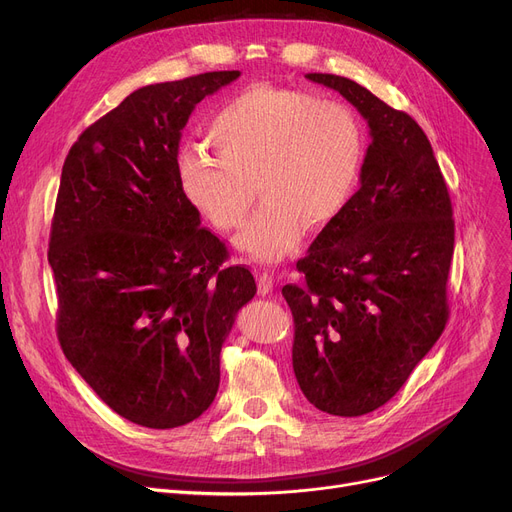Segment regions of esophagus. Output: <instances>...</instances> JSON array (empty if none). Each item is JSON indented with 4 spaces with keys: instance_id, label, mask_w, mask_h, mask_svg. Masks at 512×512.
Here are the masks:
<instances>
[{
    "instance_id": "1",
    "label": "esophagus",
    "mask_w": 512,
    "mask_h": 512,
    "mask_svg": "<svg viewBox=\"0 0 512 512\" xmlns=\"http://www.w3.org/2000/svg\"><path fill=\"white\" fill-rule=\"evenodd\" d=\"M256 281H258V291H260L262 296H269L271 291H273V287H275V279H273V275L269 271L258 273Z\"/></svg>"
}]
</instances>
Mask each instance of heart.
Here are the masks:
<instances>
[{
	"mask_svg": "<svg viewBox=\"0 0 512 512\" xmlns=\"http://www.w3.org/2000/svg\"><path fill=\"white\" fill-rule=\"evenodd\" d=\"M208 133L218 156L185 150L177 160L183 198L212 227L231 231L246 221L256 181L266 202L237 246L262 262L287 256L306 225L327 227L354 196L364 148L342 104L256 83L216 112Z\"/></svg>",
	"mask_w": 512,
	"mask_h": 512,
	"instance_id": "b5f03b06",
	"label": "heart"
}]
</instances>
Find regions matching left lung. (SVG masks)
Wrapping results in <instances>:
<instances>
[{"label": "left lung", "instance_id": "left-lung-1", "mask_svg": "<svg viewBox=\"0 0 512 512\" xmlns=\"http://www.w3.org/2000/svg\"><path fill=\"white\" fill-rule=\"evenodd\" d=\"M306 79L342 93L371 143L360 189L281 294L294 314L291 362L319 410L360 417L396 396L448 321L452 202L423 129L346 77Z\"/></svg>", "mask_w": 512, "mask_h": 512}]
</instances>
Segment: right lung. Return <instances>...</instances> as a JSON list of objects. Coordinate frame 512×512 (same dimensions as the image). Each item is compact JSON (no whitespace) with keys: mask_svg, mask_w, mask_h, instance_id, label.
<instances>
[{"mask_svg":"<svg viewBox=\"0 0 512 512\" xmlns=\"http://www.w3.org/2000/svg\"><path fill=\"white\" fill-rule=\"evenodd\" d=\"M239 75L133 91L79 135L62 166L47 252L60 346L93 392L141 427H181L212 404L221 348L256 294L177 181L193 108Z\"/></svg>","mask_w":512,"mask_h":512,"instance_id":"1","label":"right lung"}]
</instances>
